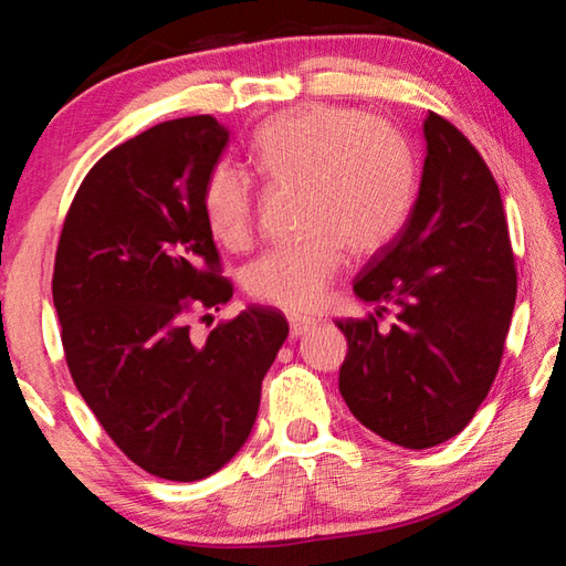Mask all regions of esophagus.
Listing matches in <instances>:
<instances>
[{
  "instance_id": "esophagus-1",
  "label": "esophagus",
  "mask_w": 566,
  "mask_h": 566,
  "mask_svg": "<svg viewBox=\"0 0 566 566\" xmlns=\"http://www.w3.org/2000/svg\"><path fill=\"white\" fill-rule=\"evenodd\" d=\"M312 327H314V322H310V319H290V337L292 339H300V337H304V334H310L312 332Z\"/></svg>"
}]
</instances>
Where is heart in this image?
<instances>
[{
	"instance_id": "1",
	"label": "heart",
	"mask_w": 566,
	"mask_h": 566,
	"mask_svg": "<svg viewBox=\"0 0 566 566\" xmlns=\"http://www.w3.org/2000/svg\"><path fill=\"white\" fill-rule=\"evenodd\" d=\"M249 159L276 187H302L296 244L249 264L252 300L290 314L317 312L352 254H375L407 222L417 191V161L405 134L354 107L310 104L254 132ZM254 187L244 171L219 165L202 191L207 227L219 244L239 249L254 227Z\"/></svg>"
}]
</instances>
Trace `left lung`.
Wrapping results in <instances>:
<instances>
[{
	"mask_svg": "<svg viewBox=\"0 0 566 566\" xmlns=\"http://www.w3.org/2000/svg\"><path fill=\"white\" fill-rule=\"evenodd\" d=\"M417 202L391 244L354 282L375 314L339 319V391L354 417L391 444L427 449L457 437L490 395L510 332L516 270L500 187L462 132L429 112Z\"/></svg>",
	"mask_w": 566,
	"mask_h": 566,
	"instance_id": "1",
	"label": "left lung"
}]
</instances>
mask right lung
<instances>
[{
    "mask_svg": "<svg viewBox=\"0 0 566 566\" xmlns=\"http://www.w3.org/2000/svg\"><path fill=\"white\" fill-rule=\"evenodd\" d=\"M229 129L199 114L161 122L84 177L56 247L52 296L66 367L104 432L145 472L197 482L244 447L262 379L290 334L247 306L205 344L191 310L232 300L202 212Z\"/></svg>",
    "mask_w": 566,
    "mask_h": 566,
    "instance_id": "right-lung-1",
    "label": "right lung"
}]
</instances>
